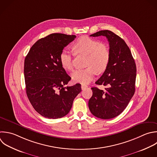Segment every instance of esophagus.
Instances as JSON below:
<instances>
[{
	"label": "esophagus",
	"instance_id": "34e87169",
	"mask_svg": "<svg viewBox=\"0 0 157 157\" xmlns=\"http://www.w3.org/2000/svg\"><path fill=\"white\" fill-rule=\"evenodd\" d=\"M88 86L86 85H84V84H82V86H81V88H82V90H84L86 88H87Z\"/></svg>",
	"mask_w": 157,
	"mask_h": 157
}]
</instances>
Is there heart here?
Wrapping results in <instances>:
<instances>
[{
    "label": "heart",
    "mask_w": 157,
    "mask_h": 157,
    "mask_svg": "<svg viewBox=\"0 0 157 157\" xmlns=\"http://www.w3.org/2000/svg\"><path fill=\"white\" fill-rule=\"evenodd\" d=\"M72 50L77 54L87 56L86 65L83 69L76 70L72 74L75 82L88 83L91 82L96 72L102 73L107 68L110 59L109 47L104 44L87 36L78 38L72 45ZM59 61L63 67L67 71L73 69L71 53L63 50L59 55Z\"/></svg>",
    "instance_id": "b5f03b06"
}]
</instances>
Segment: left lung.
<instances>
[{
    "instance_id": "left-lung-1",
    "label": "left lung",
    "mask_w": 157,
    "mask_h": 157,
    "mask_svg": "<svg viewBox=\"0 0 157 157\" xmlns=\"http://www.w3.org/2000/svg\"><path fill=\"white\" fill-rule=\"evenodd\" d=\"M105 36L109 43V64L96 84L107 86L105 91L91 88L93 95L88 101L91 113L101 119H110L120 115L127 107L135 92L136 66L125 42L109 30L90 35Z\"/></svg>"
}]
</instances>
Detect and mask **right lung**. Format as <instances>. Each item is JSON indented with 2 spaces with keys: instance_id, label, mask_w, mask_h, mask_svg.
Here are the masks:
<instances>
[{
  "instance_id": "add662e5",
  "label": "right lung",
  "mask_w": 157,
  "mask_h": 157,
  "mask_svg": "<svg viewBox=\"0 0 157 157\" xmlns=\"http://www.w3.org/2000/svg\"><path fill=\"white\" fill-rule=\"evenodd\" d=\"M76 37L55 33L37 40L25 59L24 74L28 98L42 116L56 119L66 115L81 85L64 86L71 79L61 66L59 55Z\"/></svg>"
}]
</instances>
